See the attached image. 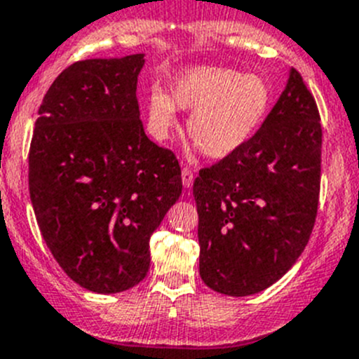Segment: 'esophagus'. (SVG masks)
<instances>
[{
  "mask_svg": "<svg viewBox=\"0 0 359 359\" xmlns=\"http://www.w3.org/2000/svg\"><path fill=\"white\" fill-rule=\"evenodd\" d=\"M193 180H195V173H193V170L189 168V166H184L182 168V184L186 189H189L191 186H193Z\"/></svg>",
  "mask_w": 359,
  "mask_h": 359,
  "instance_id": "1",
  "label": "esophagus"
}]
</instances>
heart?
Returning a JSON list of instances; mask_svg holds the SVG:
<instances>
[{"label":"heart","instance_id":"heart-1","mask_svg":"<svg viewBox=\"0 0 359 359\" xmlns=\"http://www.w3.org/2000/svg\"><path fill=\"white\" fill-rule=\"evenodd\" d=\"M266 78L219 65H193L170 83V93L154 88L147 95V123L164 142L179 126V108L191 109L187 130L196 147L214 159L243 149L259 130L271 108Z\"/></svg>","mask_w":359,"mask_h":359}]
</instances>
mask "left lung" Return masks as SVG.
I'll return each instance as SVG.
<instances>
[{"mask_svg": "<svg viewBox=\"0 0 359 359\" xmlns=\"http://www.w3.org/2000/svg\"><path fill=\"white\" fill-rule=\"evenodd\" d=\"M323 127L301 74L289 81L250 142L193 184L200 276L243 297L267 289L296 264L316 225Z\"/></svg>", "mask_w": 359, "mask_h": 359, "instance_id": "1", "label": "left lung"}]
</instances>
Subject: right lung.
Wrapping results in <instances>:
<instances>
[{"mask_svg":"<svg viewBox=\"0 0 359 359\" xmlns=\"http://www.w3.org/2000/svg\"><path fill=\"white\" fill-rule=\"evenodd\" d=\"M143 56L67 67L43 95L29 147L40 233L67 276L97 294L147 276L150 236L182 193L175 154L140 120Z\"/></svg>","mask_w":359,"mask_h":359,"instance_id":"add662e5","label":"right lung"}]
</instances>
